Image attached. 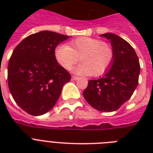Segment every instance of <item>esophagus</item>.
<instances>
[{
    "mask_svg": "<svg viewBox=\"0 0 153 153\" xmlns=\"http://www.w3.org/2000/svg\"><path fill=\"white\" fill-rule=\"evenodd\" d=\"M71 79H72V80H74V81H76V80H78V79H79V77L72 76L71 77Z\"/></svg>",
    "mask_w": 153,
    "mask_h": 153,
    "instance_id": "34e87169",
    "label": "esophagus"
}]
</instances>
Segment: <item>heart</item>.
<instances>
[{
  "label": "heart",
  "instance_id": "obj_1",
  "mask_svg": "<svg viewBox=\"0 0 153 153\" xmlns=\"http://www.w3.org/2000/svg\"><path fill=\"white\" fill-rule=\"evenodd\" d=\"M58 63L66 70L80 59L73 69L75 74L98 76L104 74L111 66L114 58V50L109 44L91 37H80L67 45H59L55 50Z\"/></svg>",
  "mask_w": 153,
  "mask_h": 153
}]
</instances>
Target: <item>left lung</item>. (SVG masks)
I'll return each mask as SVG.
<instances>
[{"label": "left lung", "instance_id": "left-lung-1", "mask_svg": "<svg viewBox=\"0 0 153 153\" xmlns=\"http://www.w3.org/2000/svg\"><path fill=\"white\" fill-rule=\"evenodd\" d=\"M101 36L110 41L114 60L102 78L89 80L83 96L97 110L112 112L118 109L133 95L138 84L140 62L134 49L126 40L113 33Z\"/></svg>", "mask_w": 153, "mask_h": 153}]
</instances>
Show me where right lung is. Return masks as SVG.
<instances>
[{
	"mask_svg": "<svg viewBox=\"0 0 153 153\" xmlns=\"http://www.w3.org/2000/svg\"><path fill=\"white\" fill-rule=\"evenodd\" d=\"M69 36L51 31L30 35L14 49L8 65V84L19 106L33 116L51 110L71 74L55 59L58 44Z\"/></svg>",
	"mask_w": 153,
	"mask_h": 153,
	"instance_id": "add662e5",
	"label": "right lung"
}]
</instances>
